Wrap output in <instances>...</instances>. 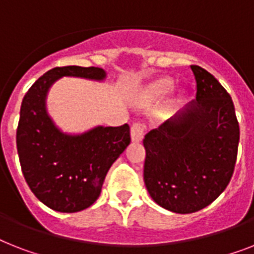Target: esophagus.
Returning a JSON list of instances; mask_svg holds the SVG:
<instances>
[{
	"mask_svg": "<svg viewBox=\"0 0 254 254\" xmlns=\"http://www.w3.org/2000/svg\"><path fill=\"white\" fill-rule=\"evenodd\" d=\"M131 141L133 142H141L145 135V124L142 123H134L131 125Z\"/></svg>",
	"mask_w": 254,
	"mask_h": 254,
	"instance_id": "esophagus-1",
	"label": "esophagus"
}]
</instances>
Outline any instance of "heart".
<instances>
[{
  "label": "heart",
  "mask_w": 254,
  "mask_h": 254,
  "mask_svg": "<svg viewBox=\"0 0 254 254\" xmlns=\"http://www.w3.org/2000/svg\"><path fill=\"white\" fill-rule=\"evenodd\" d=\"M174 88V80L171 78L160 77L155 79L148 80L147 83L139 90L137 96V103L141 106L150 104V103L158 102L160 99L166 98ZM185 98V91L180 90L176 94V102H181Z\"/></svg>",
  "instance_id": "obj_1"
}]
</instances>
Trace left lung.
<instances>
[{"instance_id":"left-lung-1","label":"left lung","mask_w":254,"mask_h":254,"mask_svg":"<svg viewBox=\"0 0 254 254\" xmlns=\"http://www.w3.org/2000/svg\"><path fill=\"white\" fill-rule=\"evenodd\" d=\"M195 100L143 139V179L164 209L190 214L227 188L238 156L240 129L230 94L214 75L191 65Z\"/></svg>"}]
</instances>
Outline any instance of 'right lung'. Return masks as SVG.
I'll use <instances>...</instances> for the list:
<instances>
[{
	"label": "right lung",
	"instance_id": "1",
	"mask_svg": "<svg viewBox=\"0 0 254 254\" xmlns=\"http://www.w3.org/2000/svg\"><path fill=\"white\" fill-rule=\"evenodd\" d=\"M63 77L104 80L102 67H55L24 95L16 129L22 172L39 201L60 213L90 207L100 195L115 160L130 143V127H95L80 134L64 133L47 111V95Z\"/></svg>",
	"mask_w": 254,
	"mask_h": 254
}]
</instances>
